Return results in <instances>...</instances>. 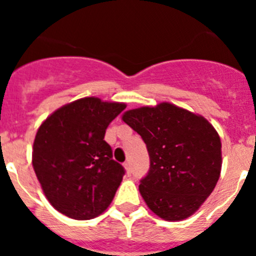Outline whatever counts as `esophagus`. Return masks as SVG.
<instances>
[{
    "label": "esophagus",
    "instance_id": "esophagus-1",
    "mask_svg": "<svg viewBox=\"0 0 256 256\" xmlns=\"http://www.w3.org/2000/svg\"><path fill=\"white\" fill-rule=\"evenodd\" d=\"M124 168H126V176H130V162H124Z\"/></svg>",
    "mask_w": 256,
    "mask_h": 256
}]
</instances>
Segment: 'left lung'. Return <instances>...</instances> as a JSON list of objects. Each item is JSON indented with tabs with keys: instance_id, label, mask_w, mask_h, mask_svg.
Listing matches in <instances>:
<instances>
[{
	"instance_id": "8db88e82",
	"label": "left lung",
	"mask_w": 256,
	"mask_h": 256,
	"mask_svg": "<svg viewBox=\"0 0 256 256\" xmlns=\"http://www.w3.org/2000/svg\"><path fill=\"white\" fill-rule=\"evenodd\" d=\"M148 148L150 169L140 180L148 206L165 220H182L206 200L220 176L222 144L200 115L162 102L124 112Z\"/></svg>"
}]
</instances>
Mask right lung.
Returning <instances> with one entry per match:
<instances>
[{
    "mask_svg": "<svg viewBox=\"0 0 256 256\" xmlns=\"http://www.w3.org/2000/svg\"><path fill=\"white\" fill-rule=\"evenodd\" d=\"M124 104L84 97L50 115L36 134L33 168L47 200L69 218H96L126 174L104 140Z\"/></svg>",
    "mask_w": 256,
    "mask_h": 256,
    "instance_id": "right-lung-1",
    "label": "right lung"
}]
</instances>
